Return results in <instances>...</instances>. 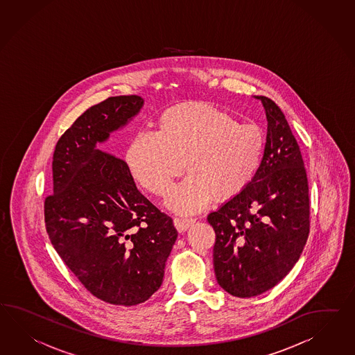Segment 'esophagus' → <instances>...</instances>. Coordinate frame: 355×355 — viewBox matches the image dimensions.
<instances>
[{
	"label": "esophagus",
	"mask_w": 355,
	"mask_h": 355,
	"mask_svg": "<svg viewBox=\"0 0 355 355\" xmlns=\"http://www.w3.org/2000/svg\"><path fill=\"white\" fill-rule=\"evenodd\" d=\"M195 222H196V219H193V218H175V219H174V227H175L180 232H184V231H187Z\"/></svg>",
	"instance_id": "34e87169"
}]
</instances>
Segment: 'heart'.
<instances>
[{
  "instance_id": "obj_1",
  "label": "heart",
  "mask_w": 355,
  "mask_h": 355,
  "mask_svg": "<svg viewBox=\"0 0 355 355\" xmlns=\"http://www.w3.org/2000/svg\"><path fill=\"white\" fill-rule=\"evenodd\" d=\"M264 136L252 123L202 101L171 106L157 118L156 132L130 139L124 162L132 178L165 196L184 168L189 177L174 189L169 207L190 214L211 200L228 201L245 190L259 169Z\"/></svg>"
}]
</instances>
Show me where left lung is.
I'll return each mask as SVG.
<instances>
[{
    "mask_svg": "<svg viewBox=\"0 0 355 355\" xmlns=\"http://www.w3.org/2000/svg\"><path fill=\"white\" fill-rule=\"evenodd\" d=\"M268 128L259 169L239 196L210 213L216 281L252 297L284 279L300 258L311 227L309 187L299 145L281 109L266 96Z\"/></svg>",
    "mask_w": 355,
    "mask_h": 355,
    "instance_id": "8db88e82",
    "label": "left lung"
}]
</instances>
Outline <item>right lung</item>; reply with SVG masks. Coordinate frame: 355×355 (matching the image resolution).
Returning a JSON list of instances; mask_svg holds the SVG:
<instances>
[{
    "mask_svg": "<svg viewBox=\"0 0 355 355\" xmlns=\"http://www.w3.org/2000/svg\"><path fill=\"white\" fill-rule=\"evenodd\" d=\"M142 106L128 95L87 109L56 144L53 193L44 200L46 231L61 259L97 299L124 306L159 290L178 234L137 190L125 162L96 147Z\"/></svg>",
    "mask_w": 355,
    "mask_h": 355,
    "instance_id": "right-lung-1",
    "label": "right lung"
}]
</instances>
